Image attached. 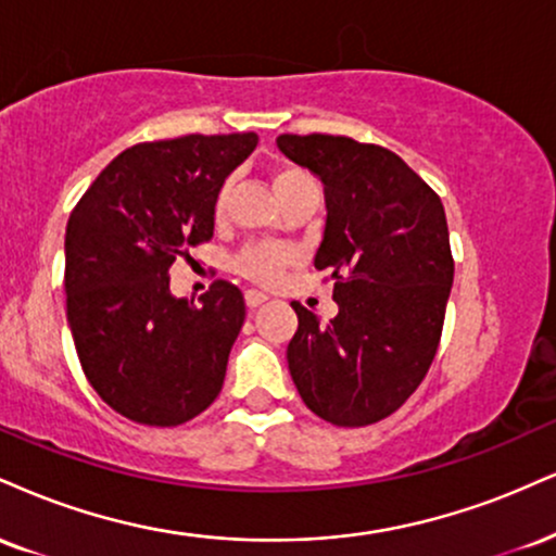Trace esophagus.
<instances>
[{"label": "esophagus", "instance_id": "1", "mask_svg": "<svg viewBox=\"0 0 556 556\" xmlns=\"http://www.w3.org/2000/svg\"><path fill=\"white\" fill-rule=\"evenodd\" d=\"M266 300H269V298H266L264 292H258V290H249V292H245V305H249V307L264 305Z\"/></svg>", "mask_w": 556, "mask_h": 556}]
</instances>
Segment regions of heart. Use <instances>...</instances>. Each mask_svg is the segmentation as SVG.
<instances>
[{"instance_id":"1","label":"heart","mask_w":556,"mask_h":556,"mask_svg":"<svg viewBox=\"0 0 556 556\" xmlns=\"http://www.w3.org/2000/svg\"><path fill=\"white\" fill-rule=\"evenodd\" d=\"M300 178H307V176L298 168H279L274 173V189H277L279 199H282ZM225 202H227V186H223V189L217 191V197H214V214H217V217H223ZM295 261H298V253L295 249H290V245L261 240V243H249L238 253L236 271L240 277L251 279V282L256 285H274L292 264H295Z\"/></svg>"}]
</instances>
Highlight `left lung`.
<instances>
[{"label":"left lung","instance_id":"1","mask_svg":"<svg viewBox=\"0 0 556 556\" xmlns=\"http://www.w3.org/2000/svg\"><path fill=\"white\" fill-rule=\"evenodd\" d=\"M277 144L324 180L329 214L313 264L339 305L320 324L292 303L290 376L326 422L376 425L417 391L438 352L453 287L443 202L380 144L331 134H282Z\"/></svg>","mask_w":556,"mask_h":556}]
</instances>
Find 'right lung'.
I'll list each match as a JSON object with an SVG mask.
<instances>
[{
  "mask_svg": "<svg viewBox=\"0 0 556 556\" xmlns=\"http://www.w3.org/2000/svg\"><path fill=\"white\" fill-rule=\"evenodd\" d=\"M258 137L189 134L124 150L66 223V320L79 365L113 412L178 427L223 391L243 292L214 279L189 303L170 295V266L212 240L214 197Z\"/></svg>",
  "mask_w": 556,
  "mask_h": 556,
  "instance_id": "1",
  "label": "right lung"
}]
</instances>
